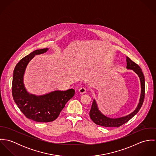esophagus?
Segmentation results:
<instances>
[{"instance_id":"1","label":"esophagus","mask_w":156,"mask_h":156,"mask_svg":"<svg viewBox=\"0 0 156 156\" xmlns=\"http://www.w3.org/2000/svg\"><path fill=\"white\" fill-rule=\"evenodd\" d=\"M86 91H87V89L84 87H82V88H80V89H79V92L81 94H85L86 92Z\"/></svg>"}]
</instances>
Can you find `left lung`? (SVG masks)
Wrapping results in <instances>:
<instances>
[{
    "label": "left lung",
    "mask_w": 156,
    "mask_h": 156,
    "mask_svg": "<svg viewBox=\"0 0 156 156\" xmlns=\"http://www.w3.org/2000/svg\"><path fill=\"white\" fill-rule=\"evenodd\" d=\"M127 61V68L128 69H132L138 76L140 82V87H141V93L140 96V99L139 103L133 112L131 113L122 116L120 118H109L103 114L99 110L98 108L97 103L96 100L94 99L92 102V107L89 112V116L92 121L97 125L106 127H118L128 122L132 117L139 112L140 110L145 98V77L144 74L142 71L141 68L136 64L133 61H132L129 57H126Z\"/></svg>",
    "instance_id": "1"
}]
</instances>
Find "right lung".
I'll use <instances>...</instances> for the list:
<instances>
[{
    "label": "right lung",
    "instance_id": "1",
    "mask_svg": "<svg viewBox=\"0 0 156 156\" xmlns=\"http://www.w3.org/2000/svg\"><path fill=\"white\" fill-rule=\"evenodd\" d=\"M48 50V48L37 50L24 57L16 65L13 73L12 93L15 103L27 118L39 122L56 119L75 94L74 89H69L36 95L26 89L23 77L27 64L35 55L44 53Z\"/></svg>",
    "mask_w": 156,
    "mask_h": 156
}]
</instances>
